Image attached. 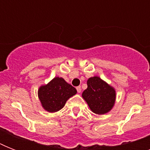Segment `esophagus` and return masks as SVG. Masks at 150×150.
I'll use <instances>...</instances> for the list:
<instances>
[{
  "label": "esophagus",
  "instance_id": "34e87169",
  "mask_svg": "<svg viewBox=\"0 0 150 150\" xmlns=\"http://www.w3.org/2000/svg\"><path fill=\"white\" fill-rule=\"evenodd\" d=\"M76 89H77V92L79 93H81V91H82V89H81V86H77L76 87Z\"/></svg>",
  "mask_w": 150,
  "mask_h": 150
}]
</instances>
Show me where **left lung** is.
<instances>
[{"mask_svg": "<svg viewBox=\"0 0 150 150\" xmlns=\"http://www.w3.org/2000/svg\"><path fill=\"white\" fill-rule=\"evenodd\" d=\"M87 86V89L82 93V97L92 111L96 114L109 112L114 107L116 98L114 88L97 76L89 78Z\"/></svg>", "mask_w": 150, "mask_h": 150, "instance_id": "left-lung-1", "label": "left lung"}]
</instances>
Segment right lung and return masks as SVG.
I'll use <instances>...</instances> for the list:
<instances>
[{
    "mask_svg": "<svg viewBox=\"0 0 150 150\" xmlns=\"http://www.w3.org/2000/svg\"><path fill=\"white\" fill-rule=\"evenodd\" d=\"M76 93L75 87L67 83L64 79L55 77L47 85L40 87L38 96L43 108L54 113L62 109L66 101Z\"/></svg>",
    "mask_w": 150,
    "mask_h": 150,
    "instance_id": "1",
    "label": "right lung"
}]
</instances>
